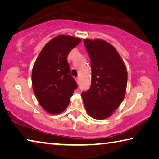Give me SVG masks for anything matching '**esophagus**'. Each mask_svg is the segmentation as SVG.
Listing matches in <instances>:
<instances>
[{
  "instance_id": "34e87169",
  "label": "esophagus",
  "mask_w": 159,
  "mask_h": 159,
  "mask_svg": "<svg viewBox=\"0 0 159 159\" xmlns=\"http://www.w3.org/2000/svg\"><path fill=\"white\" fill-rule=\"evenodd\" d=\"M75 81H76L77 84H79V78H76V79H75Z\"/></svg>"
}]
</instances>
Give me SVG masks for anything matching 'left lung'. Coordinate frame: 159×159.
Instances as JSON below:
<instances>
[{
	"label": "left lung",
	"instance_id": "1",
	"mask_svg": "<svg viewBox=\"0 0 159 159\" xmlns=\"http://www.w3.org/2000/svg\"><path fill=\"white\" fill-rule=\"evenodd\" d=\"M90 59L92 80L81 96L89 115L96 120L110 117L124 100L127 84L125 62L115 48L101 39H84Z\"/></svg>",
	"mask_w": 159,
	"mask_h": 159
}]
</instances>
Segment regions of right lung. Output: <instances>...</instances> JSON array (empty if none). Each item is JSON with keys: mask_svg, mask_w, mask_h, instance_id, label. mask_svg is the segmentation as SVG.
I'll list each match as a JSON object with an SVG mask.
<instances>
[{"mask_svg": "<svg viewBox=\"0 0 159 159\" xmlns=\"http://www.w3.org/2000/svg\"><path fill=\"white\" fill-rule=\"evenodd\" d=\"M81 38L61 34L43 47L35 61L32 84L37 101L47 112L57 115L69 105L77 88L71 75L67 57Z\"/></svg>", "mask_w": 159, "mask_h": 159, "instance_id": "1", "label": "right lung"}]
</instances>
